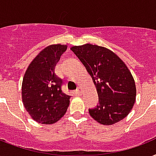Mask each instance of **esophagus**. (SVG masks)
<instances>
[{
	"mask_svg": "<svg viewBox=\"0 0 156 156\" xmlns=\"http://www.w3.org/2000/svg\"><path fill=\"white\" fill-rule=\"evenodd\" d=\"M81 90H82L81 87H78V88H77V89H76V91L78 92V94H81Z\"/></svg>",
	"mask_w": 156,
	"mask_h": 156,
	"instance_id": "1",
	"label": "esophagus"
}]
</instances>
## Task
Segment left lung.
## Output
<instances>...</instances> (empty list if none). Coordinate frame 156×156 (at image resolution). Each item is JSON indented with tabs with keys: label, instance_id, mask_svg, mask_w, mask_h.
Returning a JSON list of instances; mask_svg holds the SVG:
<instances>
[{
	"label": "left lung",
	"instance_id": "left-lung-1",
	"mask_svg": "<svg viewBox=\"0 0 156 156\" xmlns=\"http://www.w3.org/2000/svg\"><path fill=\"white\" fill-rule=\"evenodd\" d=\"M93 79L99 104L89 109L94 119L112 125L127 116L135 103L136 85L124 62L112 50L96 44L71 48Z\"/></svg>",
	"mask_w": 156,
	"mask_h": 156
}]
</instances>
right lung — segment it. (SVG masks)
<instances>
[{"label": "right lung", "mask_w": 156, "mask_h": 156, "mask_svg": "<svg viewBox=\"0 0 156 156\" xmlns=\"http://www.w3.org/2000/svg\"><path fill=\"white\" fill-rule=\"evenodd\" d=\"M66 44H50L42 49L29 64L22 83V99L25 109L35 121L56 123L63 116L71 96L62 91V80L55 74V67Z\"/></svg>", "instance_id": "1"}]
</instances>
